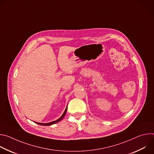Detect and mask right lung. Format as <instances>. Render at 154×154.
I'll return each mask as SVG.
<instances>
[{
    "label": "right lung",
    "instance_id": "add662e5",
    "mask_svg": "<svg viewBox=\"0 0 154 154\" xmlns=\"http://www.w3.org/2000/svg\"><path fill=\"white\" fill-rule=\"evenodd\" d=\"M67 109H68V106L66 108V109H65V110H64V113H63V114L62 115V116L59 118V119H58L57 120H56V121H52V122H48V123H40V122H35V123H36V124H39V125H45V126H48V125H53V124H56V123H57V122H60L64 117V116H65V115H66V112H67Z\"/></svg>",
    "mask_w": 154,
    "mask_h": 154
}]
</instances>
